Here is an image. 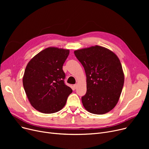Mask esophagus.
<instances>
[{"mask_svg":"<svg viewBox=\"0 0 149 149\" xmlns=\"http://www.w3.org/2000/svg\"><path fill=\"white\" fill-rule=\"evenodd\" d=\"M74 88L75 89H76V88H77V84H75L74 85Z\"/></svg>","mask_w":149,"mask_h":149,"instance_id":"esophagus-1","label":"esophagus"}]
</instances>
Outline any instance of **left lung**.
Segmentation results:
<instances>
[{"label":"left lung","mask_w":149,"mask_h":149,"mask_svg":"<svg viewBox=\"0 0 149 149\" xmlns=\"http://www.w3.org/2000/svg\"><path fill=\"white\" fill-rule=\"evenodd\" d=\"M74 54L86 75L87 91L81 97L84 107L97 115L111 111L120 99L124 81L118 57L112 51L98 45L76 50Z\"/></svg>","instance_id":"obj_1"}]
</instances>
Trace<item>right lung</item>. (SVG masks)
<instances>
[{"label": "right lung", "instance_id": "right-lung-1", "mask_svg": "<svg viewBox=\"0 0 149 149\" xmlns=\"http://www.w3.org/2000/svg\"><path fill=\"white\" fill-rule=\"evenodd\" d=\"M69 50L49 47L29 62L23 77L28 99L37 111L43 113L60 111L72 90L64 83L63 65Z\"/></svg>", "mask_w": 149, "mask_h": 149}]
</instances>
